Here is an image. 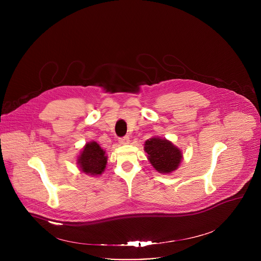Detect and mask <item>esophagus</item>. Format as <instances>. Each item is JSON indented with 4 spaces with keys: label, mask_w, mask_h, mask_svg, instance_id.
Masks as SVG:
<instances>
[{
    "label": "esophagus",
    "mask_w": 261,
    "mask_h": 261,
    "mask_svg": "<svg viewBox=\"0 0 261 261\" xmlns=\"http://www.w3.org/2000/svg\"><path fill=\"white\" fill-rule=\"evenodd\" d=\"M130 142V138L128 136H125V137H122L119 139V143L122 144V145H126Z\"/></svg>",
    "instance_id": "1"
}]
</instances>
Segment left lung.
<instances>
[{
    "mask_svg": "<svg viewBox=\"0 0 261 261\" xmlns=\"http://www.w3.org/2000/svg\"><path fill=\"white\" fill-rule=\"evenodd\" d=\"M144 152L152 166L160 173H171L182 160V153L170 140L154 136L144 142Z\"/></svg>",
    "mask_w": 261,
    "mask_h": 261,
    "instance_id": "left-lung-1",
    "label": "left lung"
}]
</instances>
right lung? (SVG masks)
<instances>
[{
	"label": "right lung",
	"instance_id": "1",
	"mask_svg": "<svg viewBox=\"0 0 261 261\" xmlns=\"http://www.w3.org/2000/svg\"><path fill=\"white\" fill-rule=\"evenodd\" d=\"M76 164L82 172L88 175L98 176L106 168L107 156L99 143L92 140L87 142L83 147L77 157Z\"/></svg>",
	"mask_w": 261,
	"mask_h": 261
}]
</instances>
